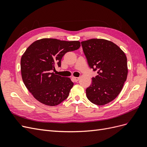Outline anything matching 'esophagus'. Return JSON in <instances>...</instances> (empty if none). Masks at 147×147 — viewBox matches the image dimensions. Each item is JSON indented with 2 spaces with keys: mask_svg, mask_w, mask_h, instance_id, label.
Masks as SVG:
<instances>
[{
  "mask_svg": "<svg viewBox=\"0 0 147 147\" xmlns=\"http://www.w3.org/2000/svg\"><path fill=\"white\" fill-rule=\"evenodd\" d=\"M72 78H73V79L74 80H75V82H77V81H78V80H79V79H80V78H79V77H73Z\"/></svg>",
  "mask_w": 147,
  "mask_h": 147,
  "instance_id": "esophagus-1",
  "label": "esophagus"
}]
</instances>
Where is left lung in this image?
Returning <instances> with one entry per match:
<instances>
[{"label":"left lung","mask_w":147,"mask_h":147,"mask_svg":"<svg viewBox=\"0 0 147 147\" xmlns=\"http://www.w3.org/2000/svg\"><path fill=\"white\" fill-rule=\"evenodd\" d=\"M81 43L89 66L97 71L86 90L87 98L97 105L108 104L118 96L126 80V56L116 44L105 39L92 38Z\"/></svg>","instance_id":"1"}]
</instances>
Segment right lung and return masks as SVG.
I'll list each match as a JSON object with an SVG mask.
<instances>
[{
	"instance_id": "obj_1",
	"label": "right lung",
	"mask_w": 147,
	"mask_h": 147,
	"mask_svg": "<svg viewBox=\"0 0 147 147\" xmlns=\"http://www.w3.org/2000/svg\"><path fill=\"white\" fill-rule=\"evenodd\" d=\"M80 47L79 41L42 38L26 49L21 59L23 81L35 99L48 106H56L67 98L74 86L70 78L56 75L53 70L61 67L67 52Z\"/></svg>"
}]
</instances>
